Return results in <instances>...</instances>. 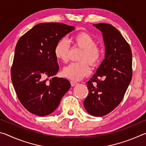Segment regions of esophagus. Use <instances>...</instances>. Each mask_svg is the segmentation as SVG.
Returning a JSON list of instances; mask_svg holds the SVG:
<instances>
[{
    "mask_svg": "<svg viewBox=\"0 0 146 146\" xmlns=\"http://www.w3.org/2000/svg\"><path fill=\"white\" fill-rule=\"evenodd\" d=\"M71 84L72 86H75V85L78 84V82H75V81H73V80H71Z\"/></svg>",
    "mask_w": 146,
    "mask_h": 146,
    "instance_id": "esophagus-1",
    "label": "esophagus"
}]
</instances>
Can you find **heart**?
Masks as SVG:
<instances>
[{"label": "heart", "mask_w": 146, "mask_h": 146, "mask_svg": "<svg viewBox=\"0 0 146 146\" xmlns=\"http://www.w3.org/2000/svg\"><path fill=\"white\" fill-rule=\"evenodd\" d=\"M74 46L83 49L80 56L79 62H73L64 68V75L73 80H80L91 72V65L95 66L100 62L104 55L102 47L97 45V40L90 33L81 31L76 33L70 38ZM70 46L68 41L62 38L56 44L55 48L56 57L63 62H66L69 58Z\"/></svg>", "instance_id": "obj_1"}]
</instances>
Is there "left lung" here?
Listing matches in <instances>:
<instances>
[{
	"instance_id": "left-lung-1",
	"label": "left lung",
	"mask_w": 146,
	"mask_h": 146,
	"mask_svg": "<svg viewBox=\"0 0 146 146\" xmlns=\"http://www.w3.org/2000/svg\"><path fill=\"white\" fill-rule=\"evenodd\" d=\"M102 33L105 58L97 73L87 82L88 97L84 101L87 112L102 117L119 105L132 78V53L129 44L114 26L93 25Z\"/></svg>"
}]
</instances>
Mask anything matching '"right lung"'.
<instances>
[{"label": "right lung", "mask_w": 146, "mask_h": 146, "mask_svg": "<svg viewBox=\"0 0 146 146\" xmlns=\"http://www.w3.org/2000/svg\"><path fill=\"white\" fill-rule=\"evenodd\" d=\"M75 29L59 23H40L19 38L11 69V81L20 102L34 115L46 116L55 111L71 88L66 78L48 77L58 71L55 48Z\"/></svg>", "instance_id": "right-lung-1"}]
</instances>
